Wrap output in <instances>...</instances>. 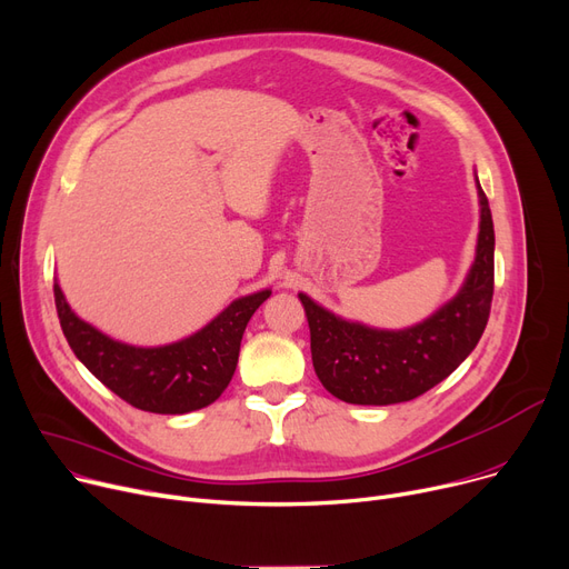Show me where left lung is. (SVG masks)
I'll use <instances>...</instances> for the list:
<instances>
[{"label": "left lung", "instance_id": "left-lung-1", "mask_svg": "<svg viewBox=\"0 0 569 569\" xmlns=\"http://www.w3.org/2000/svg\"><path fill=\"white\" fill-rule=\"evenodd\" d=\"M480 231L461 289L425 321L383 330L342 319L298 293L310 323L312 365L323 388L347 405L386 407L416 399L466 360L480 342L493 296V220L476 177Z\"/></svg>", "mask_w": 569, "mask_h": 569}]
</instances>
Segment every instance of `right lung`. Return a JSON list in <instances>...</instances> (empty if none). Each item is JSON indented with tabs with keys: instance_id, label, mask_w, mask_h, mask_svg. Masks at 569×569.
<instances>
[{
	"instance_id": "obj_1",
	"label": "right lung",
	"mask_w": 569,
	"mask_h": 569,
	"mask_svg": "<svg viewBox=\"0 0 569 569\" xmlns=\"http://www.w3.org/2000/svg\"><path fill=\"white\" fill-rule=\"evenodd\" d=\"M271 296H241L192 336L162 345L119 342L80 319L54 282V306L66 340L87 370L130 407L179 416L213 405L237 370L241 340L254 310Z\"/></svg>"
}]
</instances>
